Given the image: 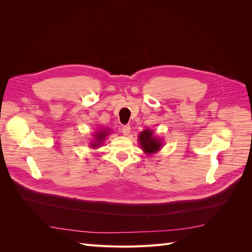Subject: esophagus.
Wrapping results in <instances>:
<instances>
[{
	"mask_svg": "<svg viewBox=\"0 0 252 252\" xmlns=\"http://www.w3.org/2000/svg\"><path fill=\"white\" fill-rule=\"evenodd\" d=\"M122 132H123L124 135H128L129 133H130V126L125 125L122 127Z\"/></svg>",
	"mask_w": 252,
	"mask_h": 252,
	"instance_id": "esophagus-1",
	"label": "esophagus"
}]
</instances>
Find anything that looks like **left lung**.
<instances>
[{"mask_svg":"<svg viewBox=\"0 0 252 252\" xmlns=\"http://www.w3.org/2000/svg\"><path fill=\"white\" fill-rule=\"evenodd\" d=\"M139 142L142 149L147 155L155 154L162 147V140L155 136L151 129H145L139 134Z\"/></svg>","mask_w":252,"mask_h":252,"instance_id":"obj_1","label":"left lung"}]
</instances>
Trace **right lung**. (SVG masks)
I'll return each mask as SVG.
<instances>
[{
  "label": "right lung",
  "mask_w": 252,
  "mask_h": 252,
  "mask_svg": "<svg viewBox=\"0 0 252 252\" xmlns=\"http://www.w3.org/2000/svg\"><path fill=\"white\" fill-rule=\"evenodd\" d=\"M109 131H107V129H102V130L97 131L95 134H94V142L90 143V146L93 148H96L100 146V145L103 143V141L105 140L106 136H107V133Z\"/></svg>",
  "instance_id": "obj_1"
}]
</instances>
